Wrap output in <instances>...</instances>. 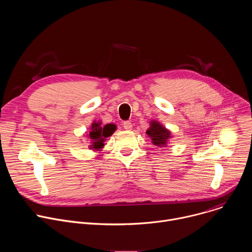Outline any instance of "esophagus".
I'll return each instance as SVG.
<instances>
[{"instance_id": "esophagus-1", "label": "esophagus", "mask_w": 252, "mask_h": 252, "mask_svg": "<svg viewBox=\"0 0 252 252\" xmlns=\"http://www.w3.org/2000/svg\"><path fill=\"white\" fill-rule=\"evenodd\" d=\"M123 126H124V128H125V129H127V130H129V129H131V128H132V125H131V123H130V122H128V121L124 122Z\"/></svg>"}]
</instances>
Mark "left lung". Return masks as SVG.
<instances>
[{
  "label": "left lung",
  "instance_id": "obj_1",
  "mask_svg": "<svg viewBox=\"0 0 252 252\" xmlns=\"http://www.w3.org/2000/svg\"><path fill=\"white\" fill-rule=\"evenodd\" d=\"M147 134L152 138L153 145L158 147H164L166 141L170 138L169 130L155 121L152 122L151 127L147 130Z\"/></svg>",
  "mask_w": 252,
  "mask_h": 252
}]
</instances>
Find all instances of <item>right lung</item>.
I'll list each match as a JSON object with an SVG mask.
<instances>
[{"label":"right lung","instance_id":"obj_1","mask_svg":"<svg viewBox=\"0 0 252 252\" xmlns=\"http://www.w3.org/2000/svg\"><path fill=\"white\" fill-rule=\"evenodd\" d=\"M116 130L115 125H105L101 126L100 123H94L91 127V131L88 134V138L90 139V149L91 150H98L101 149L104 145L103 141L106 137L111 136Z\"/></svg>","mask_w":252,"mask_h":252}]
</instances>
